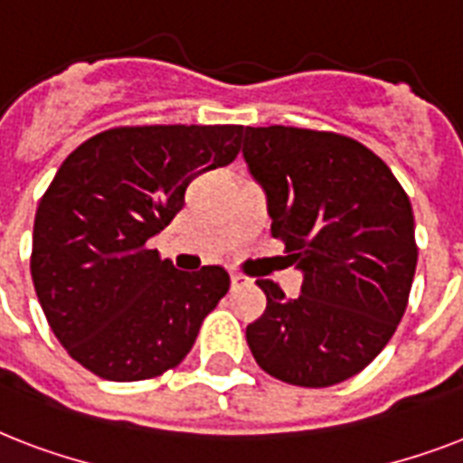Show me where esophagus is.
<instances>
[{
    "label": "esophagus",
    "mask_w": 463,
    "mask_h": 463,
    "mask_svg": "<svg viewBox=\"0 0 463 463\" xmlns=\"http://www.w3.org/2000/svg\"><path fill=\"white\" fill-rule=\"evenodd\" d=\"M231 283H232V288H240V286H247V279L242 274H235V271H232Z\"/></svg>",
    "instance_id": "obj_1"
}]
</instances>
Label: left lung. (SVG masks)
<instances>
[{"label":"left lung","mask_w":463,"mask_h":463,"mask_svg":"<svg viewBox=\"0 0 463 463\" xmlns=\"http://www.w3.org/2000/svg\"><path fill=\"white\" fill-rule=\"evenodd\" d=\"M242 158L303 274L293 300L257 281L267 309L247 326V345L276 380L338 384L380 355L409 303L418 261L409 196L384 160L334 132L245 127Z\"/></svg>","instance_id":"1"}]
</instances>
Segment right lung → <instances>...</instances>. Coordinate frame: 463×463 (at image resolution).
Masks as SVG:
<instances>
[{
    "instance_id": "right-lung-1",
    "label": "right lung",
    "mask_w": 463,
    "mask_h": 463,
    "mask_svg": "<svg viewBox=\"0 0 463 463\" xmlns=\"http://www.w3.org/2000/svg\"><path fill=\"white\" fill-rule=\"evenodd\" d=\"M240 137V125L122 127L61 163L35 213L31 276L54 336L86 370L148 380L192 351L231 276L180 271L148 240L196 175L235 160Z\"/></svg>"
}]
</instances>
